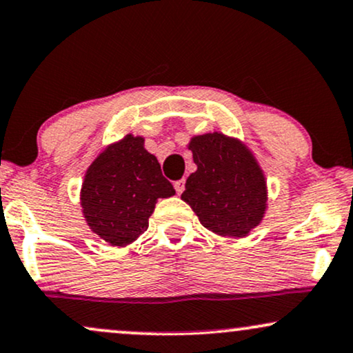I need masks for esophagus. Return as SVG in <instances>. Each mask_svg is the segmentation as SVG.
<instances>
[{"label":"esophagus","mask_w":353,"mask_h":353,"mask_svg":"<svg viewBox=\"0 0 353 353\" xmlns=\"http://www.w3.org/2000/svg\"><path fill=\"white\" fill-rule=\"evenodd\" d=\"M174 189H176L177 194L184 192V189H185V181H184V179H179V181L174 182Z\"/></svg>","instance_id":"esophagus-1"}]
</instances>
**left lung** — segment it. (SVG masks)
Here are the masks:
<instances>
[{"label": "left lung", "instance_id": "1", "mask_svg": "<svg viewBox=\"0 0 353 353\" xmlns=\"http://www.w3.org/2000/svg\"><path fill=\"white\" fill-rule=\"evenodd\" d=\"M189 150L197 171L185 181L182 201L210 232L248 235L266 209L265 176L252 152L219 133L195 136Z\"/></svg>", "mask_w": 353, "mask_h": 353}]
</instances>
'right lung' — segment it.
<instances>
[{"mask_svg": "<svg viewBox=\"0 0 353 353\" xmlns=\"http://www.w3.org/2000/svg\"><path fill=\"white\" fill-rule=\"evenodd\" d=\"M143 138L128 134L93 161L82 185L88 227L110 245L123 246L148 230L158 199L176 194Z\"/></svg>", "mask_w": 353, "mask_h": 353, "instance_id": "right-lung-1", "label": "right lung"}]
</instances>
